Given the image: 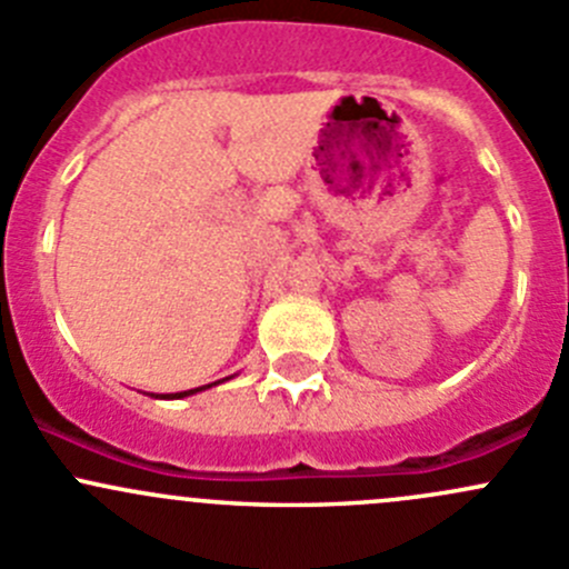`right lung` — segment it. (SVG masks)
<instances>
[{
	"label": "right lung",
	"instance_id": "1",
	"mask_svg": "<svg viewBox=\"0 0 569 569\" xmlns=\"http://www.w3.org/2000/svg\"><path fill=\"white\" fill-rule=\"evenodd\" d=\"M226 380H231V377H226ZM211 386H220V382H211ZM211 386H200V388H192V391H181V393H162V396H159V399H183V396H192V393H198V391H206V388H211Z\"/></svg>",
	"mask_w": 569,
	"mask_h": 569
}]
</instances>
